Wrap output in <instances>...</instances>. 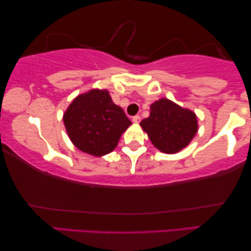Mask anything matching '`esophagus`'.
Returning <instances> with one entry per match:
<instances>
[{"label":"esophagus","mask_w":251,"mask_h":251,"mask_svg":"<svg viewBox=\"0 0 251 251\" xmlns=\"http://www.w3.org/2000/svg\"><path fill=\"white\" fill-rule=\"evenodd\" d=\"M140 120H141V118L139 117V116H134V117L132 118V122H133V123H139V122H140Z\"/></svg>","instance_id":"34e87169"}]
</instances>
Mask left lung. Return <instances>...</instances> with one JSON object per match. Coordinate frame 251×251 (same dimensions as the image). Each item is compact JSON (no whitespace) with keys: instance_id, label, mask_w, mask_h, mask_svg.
Instances as JSON below:
<instances>
[{"instance_id":"8db88e82","label":"left lung","mask_w":251,"mask_h":251,"mask_svg":"<svg viewBox=\"0 0 251 251\" xmlns=\"http://www.w3.org/2000/svg\"><path fill=\"white\" fill-rule=\"evenodd\" d=\"M152 145L163 153L174 154L184 149L198 132V119L190 109L167 98L150 105V116L140 122Z\"/></svg>"}]
</instances>
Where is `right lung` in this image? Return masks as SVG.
<instances>
[{
  "label": "right lung",
  "mask_w": 251,
  "mask_h": 251,
  "mask_svg": "<svg viewBox=\"0 0 251 251\" xmlns=\"http://www.w3.org/2000/svg\"><path fill=\"white\" fill-rule=\"evenodd\" d=\"M63 123L73 145L93 157L112 152L122 133L132 125L105 89L79 94L63 113Z\"/></svg>",
  "instance_id": "1"
}]
</instances>
